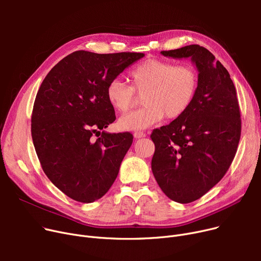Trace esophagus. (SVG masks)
I'll list each match as a JSON object with an SVG mask.
<instances>
[{
  "mask_svg": "<svg viewBox=\"0 0 261 261\" xmlns=\"http://www.w3.org/2000/svg\"><path fill=\"white\" fill-rule=\"evenodd\" d=\"M134 138L135 139H142V138H145L146 136V134L144 133V132H141V131H136V132H134Z\"/></svg>",
  "mask_w": 261,
  "mask_h": 261,
  "instance_id": "1",
  "label": "esophagus"
}]
</instances>
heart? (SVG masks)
<instances>
[{
    "label": "heart",
    "mask_w": 261,
    "mask_h": 261,
    "mask_svg": "<svg viewBox=\"0 0 261 261\" xmlns=\"http://www.w3.org/2000/svg\"><path fill=\"white\" fill-rule=\"evenodd\" d=\"M132 86L119 78L109 82L106 96L115 111L126 113L136 102V93L144 95L140 110L118 119L123 131L145 130L166 116L181 117L193 105L199 88V73L189 64L179 65L172 61L148 59L130 74Z\"/></svg>",
    "instance_id": "b5f03b06"
}]
</instances>
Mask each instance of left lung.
<instances>
[{
  "label": "left lung",
  "instance_id": "1",
  "mask_svg": "<svg viewBox=\"0 0 261 261\" xmlns=\"http://www.w3.org/2000/svg\"><path fill=\"white\" fill-rule=\"evenodd\" d=\"M161 54L190 58L199 72L198 92L186 113L150 135L159 186L169 199L190 203L222 179L235 158L241 134L239 103L227 70L208 49L191 44Z\"/></svg>",
  "mask_w": 261,
  "mask_h": 261
}]
</instances>
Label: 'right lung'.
Instances as JSON below:
<instances>
[{
    "instance_id": "right-lung-1",
    "label": "right lung",
    "mask_w": 261,
    "mask_h": 261,
    "mask_svg": "<svg viewBox=\"0 0 261 261\" xmlns=\"http://www.w3.org/2000/svg\"><path fill=\"white\" fill-rule=\"evenodd\" d=\"M144 56L74 51L51 68L37 93L32 138L38 159L50 182L75 201L100 199L117 177L133 136L100 132L116 118L106 89Z\"/></svg>"
}]
</instances>
